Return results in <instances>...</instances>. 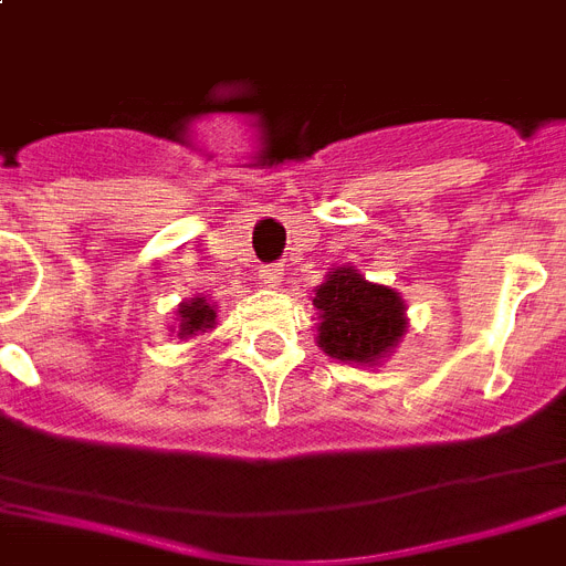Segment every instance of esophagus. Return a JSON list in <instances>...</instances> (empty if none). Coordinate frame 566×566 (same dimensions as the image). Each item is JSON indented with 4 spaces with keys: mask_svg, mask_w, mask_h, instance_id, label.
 Masks as SVG:
<instances>
[{
    "mask_svg": "<svg viewBox=\"0 0 566 566\" xmlns=\"http://www.w3.org/2000/svg\"><path fill=\"white\" fill-rule=\"evenodd\" d=\"M260 280H263L265 286H280V280H283V269H280L277 263H272V265H263V269H260Z\"/></svg>",
    "mask_w": 566,
    "mask_h": 566,
    "instance_id": "34e87169",
    "label": "esophagus"
}]
</instances>
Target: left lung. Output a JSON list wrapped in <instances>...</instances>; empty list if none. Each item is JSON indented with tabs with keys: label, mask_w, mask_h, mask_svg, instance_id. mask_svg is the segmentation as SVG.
Here are the masks:
<instances>
[{
	"label": "left lung",
	"mask_w": 566,
	"mask_h": 566,
	"mask_svg": "<svg viewBox=\"0 0 566 566\" xmlns=\"http://www.w3.org/2000/svg\"><path fill=\"white\" fill-rule=\"evenodd\" d=\"M317 344L338 361L373 364L405 335V303L387 286L367 283L356 269H335L317 286Z\"/></svg>",
	"instance_id": "1"
}]
</instances>
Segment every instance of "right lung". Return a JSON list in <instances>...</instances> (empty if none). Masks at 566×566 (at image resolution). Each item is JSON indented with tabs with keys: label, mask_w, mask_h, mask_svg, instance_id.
Here are the masks:
<instances>
[{
	"label": "right lung",
	"mask_w": 566,
	"mask_h": 566,
	"mask_svg": "<svg viewBox=\"0 0 566 566\" xmlns=\"http://www.w3.org/2000/svg\"><path fill=\"white\" fill-rule=\"evenodd\" d=\"M179 317H181L179 335L181 338H188V335L210 329V326H213V321H217V312H213V306H210V303H205L202 297H193L190 303H181Z\"/></svg>",
	"instance_id": "right-lung-1"
}]
</instances>
